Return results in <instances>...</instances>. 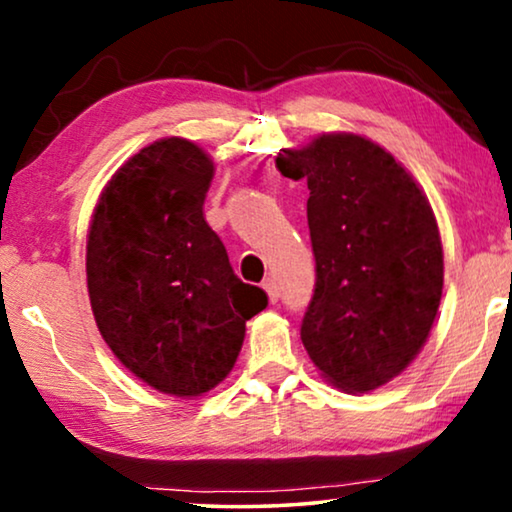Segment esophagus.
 I'll use <instances>...</instances> for the list:
<instances>
[{
	"mask_svg": "<svg viewBox=\"0 0 512 512\" xmlns=\"http://www.w3.org/2000/svg\"><path fill=\"white\" fill-rule=\"evenodd\" d=\"M263 289H265V293H268V298H270V303H277V298H279V286H277V282L272 277H268V279H263Z\"/></svg>",
	"mask_w": 512,
	"mask_h": 512,
	"instance_id": "esophagus-1",
	"label": "esophagus"
}]
</instances>
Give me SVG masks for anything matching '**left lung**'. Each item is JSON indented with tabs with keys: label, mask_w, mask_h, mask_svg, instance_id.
Wrapping results in <instances>:
<instances>
[{
	"label": "left lung",
	"mask_w": 512,
	"mask_h": 512,
	"mask_svg": "<svg viewBox=\"0 0 512 512\" xmlns=\"http://www.w3.org/2000/svg\"><path fill=\"white\" fill-rule=\"evenodd\" d=\"M277 167L307 179L317 284L300 338L324 377L363 394L424 347L443 296L436 216L394 156L359 135H321Z\"/></svg>",
	"instance_id": "obj_1"
}]
</instances>
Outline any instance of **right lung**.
<instances>
[{
    "label": "right lung",
    "instance_id": "add662e5",
    "mask_svg": "<svg viewBox=\"0 0 512 512\" xmlns=\"http://www.w3.org/2000/svg\"><path fill=\"white\" fill-rule=\"evenodd\" d=\"M212 177L200 146L160 139L111 177L90 221L97 328L130 373L172 396L216 387L235 366L244 324L268 305L205 221Z\"/></svg>",
    "mask_w": 512,
    "mask_h": 512
}]
</instances>
